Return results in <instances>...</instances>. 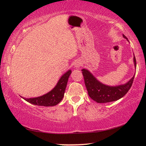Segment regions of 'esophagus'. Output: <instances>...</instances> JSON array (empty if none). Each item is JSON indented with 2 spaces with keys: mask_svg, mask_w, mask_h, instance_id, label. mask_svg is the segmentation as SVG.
I'll return each mask as SVG.
<instances>
[{
  "mask_svg": "<svg viewBox=\"0 0 146 146\" xmlns=\"http://www.w3.org/2000/svg\"><path fill=\"white\" fill-rule=\"evenodd\" d=\"M77 65H78V67H79V65H80V64H77Z\"/></svg>",
  "mask_w": 146,
  "mask_h": 146,
  "instance_id": "34e87169",
  "label": "esophagus"
}]
</instances>
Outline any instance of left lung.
I'll return each mask as SVG.
<instances>
[{"label": "left lung", "mask_w": 146, "mask_h": 146, "mask_svg": "<svg viewBox=\"0 0 146 146\" xmlns=\"http://www.w3.org/2000/svg\"><path fill=\"white\" fill-rule=\"evenodd\" d=\"M123 38L127 39L124 35ZM135 66H137L135 56H134ZM85 86L88 95L93 100L98 103H107L113 102L123 97L130 90L133 84L135 75L126 84L118 86H106L94 77L90 71L83 69L82 70Z\"/></svg>", "instance_id": "left-lung-1"}]
</instances>
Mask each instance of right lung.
<instances>
[{
	"mask_svg": "<svg viewBox=\"0 0 146 146\" xmlns=\"http://www.w3.org/2000/svg\"><path fill=\"white\" fill-rule=\"evenodd\" d=\"M71 73V70H69L68 72H66L60 78L57 84L53 88V90L49 91L46 95L36 98H24V99L26 100L27 102L37 106H53L58 104L64 97L68 78Z\"/></svg>",
	"mask_w": 146,
	"mask_h": 146,
	"instance_id": "1",
	"label": "right lung"
}]
</instances>
